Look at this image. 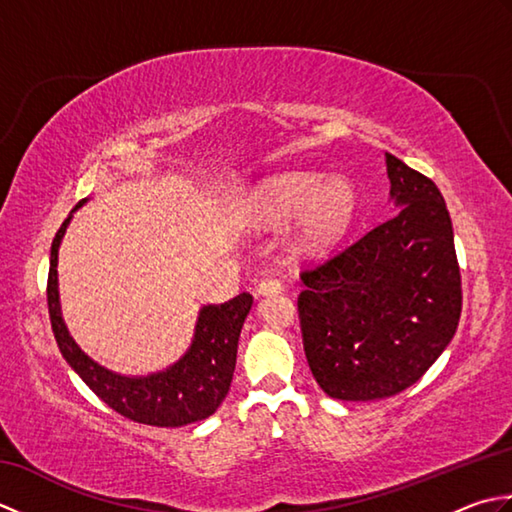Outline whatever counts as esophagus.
<instances>
[{
    "mask_svg": "<svg viewBox=\"0 0 512 512\" xmlns=\"http://www.w3.org/2000/svg\"><path fill=\"white\" fill-rule=\"evenodd\" d=\"M257 290H259V295H279V292L284 290V284H281V281L275 277H266L259 281Z\"/></svg>",
    "mask_w": 512,
    "mask_h": 512,
    "instance_id": "1",
    "label": "esophagus"
}]
</instances>
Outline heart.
I'll return each mask as SVG.
<instances>
[{"mask_svg": "<svg viewBox=\"0 0 512 512\" xmlns=\"http://www.w3.org/2000/svg\"><path fill=\"white\" fill-rule=\"evenodd\" d=\"M255 220L279 228L295 220L290 248L301 259H321L341 244L356 213V191L345 178H321L312 171H286L253 191Z\"/></svg>", "mask_w": 512, "mask_h": 512, "instance_id": "heart-1", "label": "heart"}]
</instances>
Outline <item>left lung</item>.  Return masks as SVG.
I'll return each instance as SVG.
<instances>
[{"label":"left lung","mask_w":512,"mask_h":512,"mask_svg":"<svg viewBox=\"0 0 512 512\" xmlns=\"http://www.w3.org/2000/svg\"><path fill=\"white\" fill-rule=\"evenodd\" d=\"M385 162L398 215L301 273L303 350L319 387L339 400L400 394L460 323L462 279L442 193L396 156Z\"/></svg>","instance_id":"8db88e82"}]
</instances>
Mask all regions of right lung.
<instances>
[{
  "label": "right lung",
  "mask_w": 512,
  "mask_h": 512,
  "mask_svg": "<svg viewBox=\"0 0 512 512\" xmlns=\"http://www.w3.org/2000/svg\"><path fill=\"white\" fill-rule=\"evenodd\" d=\"M85 202L88 200L76 204L74 211ZM72 213L65 217L52 239L48 273L50 323L65 361L105 405L134 422L151 424V427H184V424L213 416L231 387L239 332H242L250 306H253V297L242 292L220 306H204L198 323H195L191 347L180 361L162 372L147 376L116 374L92 361L74 343L61 317L57 262L61 239L72 220Z\"/></svg>",
  "instance_id": "1"
}]
</instances>
